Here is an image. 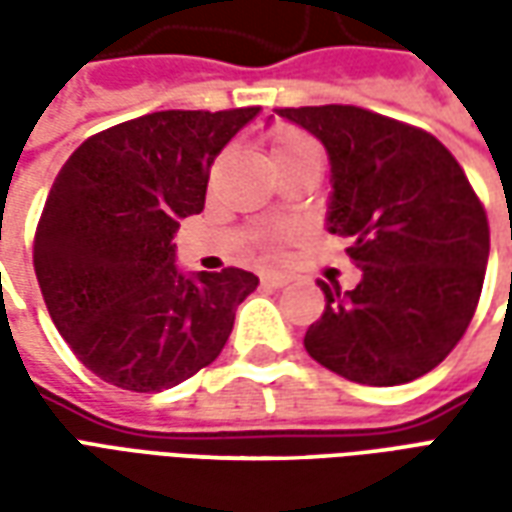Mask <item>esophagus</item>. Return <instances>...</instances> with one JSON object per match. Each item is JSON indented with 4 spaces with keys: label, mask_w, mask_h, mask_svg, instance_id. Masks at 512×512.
Segmentation results:
<instances>
[{
    "label": "esophagus",
    "mask_w": 512,
    "mask_h": 512,
    "mask_svg": "<svg viewBox=\"0 0 512 512\" xmlns=\"http://www.w3.org/2000/svg\"><path fill=\"white\" fill-rule=\"evenodd\" d=\"M260 282H263L266 288H282V285H288V277H285V274H277V271H266V274H260Z\"/></svg>",
    "instance_id": "obj_1"
}]
</instances>
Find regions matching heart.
I'll return each mask as SVG.
<instances>
[{
    "mask_svg": "<svg viewBox=\"0 0 512 512\" xmlns=\"http://www.w3.org/2000/svg\"><path fill=\"white\" fill-rule=\"evenodd\" d=\"M268 156H271V164L274 167H282V164H290L296 158L304 156H318V145L310 134H304L301 128L296 126H277L268 136ZM285 235H274L271 244H268V252H277L279 244H282Z\"/></svg>",
    "mask_w": 512,
    "mask_h": 512,
    "instance_id": "heart-1",
    "label": "heart"
}]
</instances>
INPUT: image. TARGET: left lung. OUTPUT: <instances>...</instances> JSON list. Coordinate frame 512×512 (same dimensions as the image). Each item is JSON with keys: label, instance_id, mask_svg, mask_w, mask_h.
Instances as JSON below:
<instances>
[{"label": "left lung", "instance_id": "obj_1", "mask_svg": "<svg viewBox=\"0 0 512 512\" xmlns=\"http://www.w3.org/2000/svg\"><path fill=\"white\" fill-rule=\"evenodd\" d=\"M332 161L329 233L362 268L354 290L321 282L307 354L367 386L408 384L447 359L480 301L488 216L461 164L425 128L348 104L285 106Z\"/></svg>", "mask_w": 512, "mask_h": 512}]
</instances>
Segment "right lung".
I'll return each instance as SVG.
<instances>
[{
    "label": "right lung",
    "mask_w": 512,
    "mask_h": 512,
    "mask_svg": "<svg viewBox=\"0 0 512 512\" xmlns=\"http://www.w3.org/2000/svg\"><path fill=\"white\" fill-rule=\"evenodd\" d=\"M257 112L134 117L84 139L54 178L32 263L57 332L106 384L161 392L222 354L257 277H183L172 235L205 208L213 158Z\"/></svg>",
    "instance_id": "obj_1"
}]
</instances>
